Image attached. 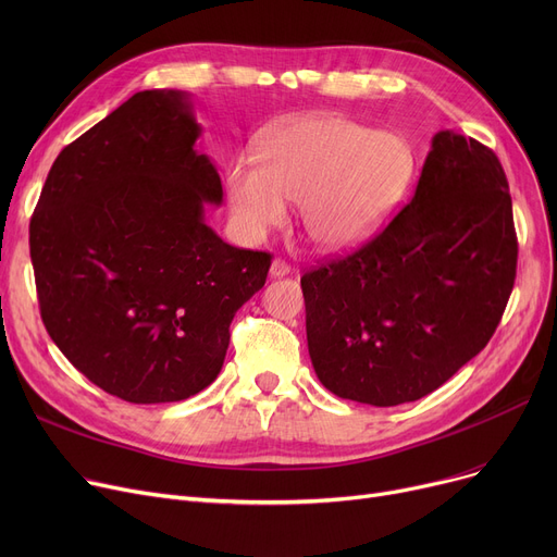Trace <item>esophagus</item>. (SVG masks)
<instances>
[{
    "label": "esophagus",
    "instance_id": "34e87169",
    "mask_svg": "<svg viewBox=\"0 0 557 557\" xmlns=\"http://www.w3.org/2000/svg\"><path fill=\"white\" fill-rule=\"evenodd\" d=\"M288 271H290V267H288L284 259H273V263H271V277H284V275H288Z\"/></svg>",
    "mask_w": 557,
    "mask_h": 557
}]
</instances>
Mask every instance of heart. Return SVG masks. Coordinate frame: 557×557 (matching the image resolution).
<instances>
[{"label":"heart","mask_w":557,"mask_h":557,"mask_svg":"<svg viewBox=\"0 0 557 557\" xmlns=\"http://www.w3.org/2000/svg\"><path fill=\"white\" fill-rule=\"evenodd\" d=\"M261 169L239 158L227 171L237 227L261 239L300 205L307 239L323 250L359 244L399 200L413 175L408 141L388 131L315 114L288 124L261 146Z\"/></svg>","instance_id":"b5f03b06"}]
</instances>
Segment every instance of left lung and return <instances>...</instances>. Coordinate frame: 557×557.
Instances as JSON below:
<instances>
[{
    "instance_id": "left-lung-1",
    "label": "left lung",
    "mask_w": 557,
    "mask_h": 557,
    "mask_svg": "<svg viewBox=\"0 0 557 557\" xmlns=\"http://www.w3.org/2000/svg\"><path fill=\"white\" fill-rule=\"evenodd\" d=\"M517 250L499 158L441 131L401 212L355 252L300 277L320 384L370 406L441 388L499 325Z\"/></svg>"
}]
</instances>
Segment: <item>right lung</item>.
Wrapping results in <instances>:
<instances>
[{"mask_svg": "<svg viewBox=\"0 0 557 557\" xmlns=\"http://www.w3.org/2000/svg\"><path fill=\"white\" fill-rule=\"evenodd\" d=\"M198 135L183 92L133 95L55 158L28 225L51 341L131 404L208 388L234 313L271 269V252L234 248L205 223L223 187Z\"/></svg>", "mask_w": 557, "mask_h": 557, "instance_id": "add662e5", "label": "right lung"}]
</instances>
